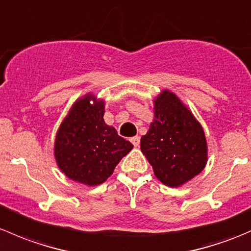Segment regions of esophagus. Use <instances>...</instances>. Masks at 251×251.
<instances>
[{"instance_id":"34e87169","label":"esophagus","mask_w":251,"mask_h":251,"mask_svg":"<svg viewBox=\"0 0 251 251\" xmlns=\"http://www.w3.org/2000/svg\"><path fill=\"white\" fill-rule=\"evenodd\" d=\"M131 142H132L133 146L138 147V146H140V142H141L140 136H135V137H132V138H131Z\"/></svg>"}]
</instances>
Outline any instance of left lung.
Instances as JSON below:
<instances>
[{
    "label": "left lung",
    "instance_id": "1",
    "mask_svg": "<svg viewBox=\"0 0 251 251\" xmlns=\"http://www.w3.org/2000/svg\"><path fill=\"white\" fill-rule=\"evenodd\" d=\"M153 104L154 119L142 136L141 151L156 178L176 188L204 170L206 137L201 123L174 92L161 91Z\"/></svg>",
    "mask_w": 251,
    "mask_h": 251
}]
</instances>
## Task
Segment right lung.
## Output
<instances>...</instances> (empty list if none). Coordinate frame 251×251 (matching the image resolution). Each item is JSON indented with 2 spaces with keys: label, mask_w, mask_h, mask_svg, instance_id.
<instances>
[{
  "label": "right lung",
  "mask_w": 251,
  "mask_h": 251,
  "mask_svg": "<svg viewBox=\"0 0 251 251\" xmlns=\"http://www.w3.org/2000/svg\"><path fill=\"white\" fill-rule=\"evenodd\" d=\"M104 109V100L87 93L75 100L55 135L58 168L68 178L90 187L107 181L133 148L105 124Z\"/></svg>",
  "instance_id": "add662e5"
}]
</instances>
